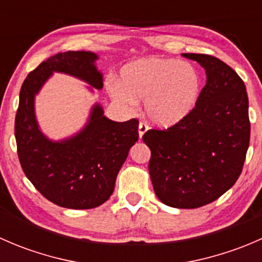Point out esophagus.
Here are the masks:
<instances>
[{
	"instance_id": "1",
	"label": "esophagus",
	"mask_w": 262,
	"mask_h": 262,
	"mask_svg": "<svg viewBox=\"0 0 262 262\" xmlns=\"http://www.w3.org/2000/svg\"><path fill=\"white\" fill-rule=\"evenodd\" d=\"M148 126L146 125L144 123H139V126H138V134H139V138H142V137L144 136V133L147 132Z\"/></svg>"
}]
</instances>
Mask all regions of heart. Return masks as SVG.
I'll return each instance as SVG.
<instances>
[{
    "label": "heart",
    "mask_w": 262,
    "mask_h": 262,
    "mask_svg": "<svg viewBox=\"0 0 262 262\" xmlns=\"http://www.w3.org/2000/svg\"><path fill=\"white\" fill-rule=\"evenodd\" d=\"M107 94L126 112L144 100V114L160 126H172L196 107L203 91V78L189 62L173 58L146 57L129 62L118 81L106 84Z\"/></svg>",
    "instance_id": "obj_1"
}]
</instances>
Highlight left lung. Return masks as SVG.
<instances>
[{"mask_svg": "<svg viewBox=\"0 0 262 262\" xmlns=\"http://www.w3.org/2000/svg\"><path fill=\"white\" fill-rule=\"evenodd\" d=\"M199 63L207 83L196 107L165 130L146 132L150 180L163 204L194 209L218 199L239 178L250 144L248 97L229 66L207 54L182 53Z\"/></svg>", "mask_w": 262, "mask_h": 262, "instance_id": "obj_1", "label": "left lung"}]
</instances>
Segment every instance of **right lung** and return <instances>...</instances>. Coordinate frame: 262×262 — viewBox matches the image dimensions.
Returning <instances> with one entry per match:
<instances>
[{
	"label": "right lung",
	"mask_w": 262,
	"mask_h": 262,
	"mask_svg": "<svg viewBox=\"0 0 262 262\" xmlns=\"http://www.w3.org/2000/svg\"><path fill=\"white\" fill-rule=\"evenodd\" d=\"M92 52L58 53L28 75L20 90L15 138L21 167L44 198L68 209H91L104 204L114 191L119 170L138 141V120H110L99 102L87 123L73 136L52 141L39 128L35 96L54 72L73 76L102 89V73Z\"/></svg>",
	"instance_id": "add662e5"
}]
</instances>
